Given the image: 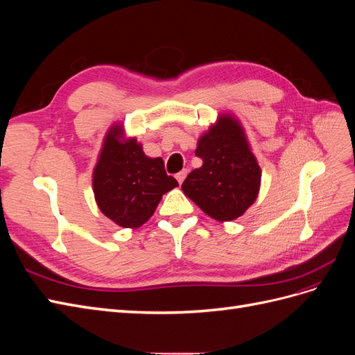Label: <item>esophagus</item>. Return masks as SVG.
I'll list each match as a JSON object with an SVG mask.
<instances>
[{"label":"esophagus","mask_w":355,"mask_h":355,"mask_svg":"<svg viewBox=\"0 0 355 355\" xmlns=\"http://www.w3.org/2000/svg\"><path fill=\"white\" fill-rule=\"evenodd\" d=\"M187 175H188V170H182V171H179V173L176 175V179H178V182H179V184H182V182H184V180H185Z\"/></svg>","instance_id":"esophagus-1"}]
</instances>
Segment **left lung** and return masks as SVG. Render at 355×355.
I'll return each mask as SVG.
<instances>
[{
  "instance_id": "left-lung-1",
  "label": "left lung",
  "mask_w": 355,
  "mask_h": 355,
  "mask_svg": "<svg viewBox=\"0 0 355 355\" xmlns=\"http://www.w3.org/2000/svg\"><path fill=\"white\" fill-rule=\"evenodd\" d=\"M196 155L202 166L192 170L182 184L185 196L216 220L241 216L259 192L261 168L239 121L222 115L200 137Z\"/></svg>"
}]
</instances>
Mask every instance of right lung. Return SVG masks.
I'll return each mask as SVG.
<instances>
[{"label": "right lung", "mask_w": 355, "mask_h": 355, "mask_svg": "<svg viewBox=\"0 0 355 355\" xmlns=\"http://www.w3.org/2000/svg\"><path fill=\"white\" fill-rule=\"evenodd\" d=\"M120 135L121 127L115 125L105 137L93 171V191L106 218L123 228H137L179 184L166 173L163 159L146 157L136 139L120 142Z\"/></svg>", "instance_id": "add662e5"}]
</instances>
